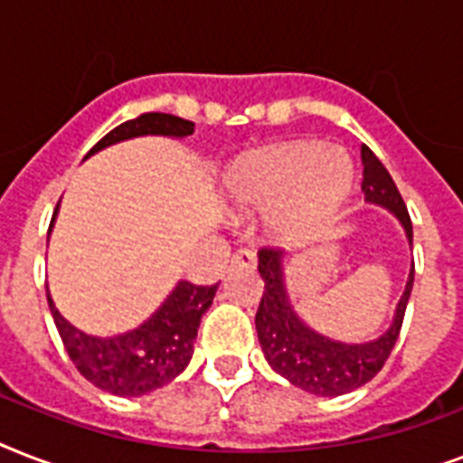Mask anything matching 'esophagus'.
<instances>
[{"label": "esophagus", "instance_id": "34e87169", "mask_svg": "<svg viewBox=\"0 0 463 463\" xmlns=\"http://www.w3.org/2000/svg\"><path fill=\"white\" fill-rule=\"evenodd\" d=\"M231 264H232V267L254 269V267H257V254H254L252 250H247V247H242V250H238V252L232 254Z\"/></svg>", "mask_w": 463, "mask_h": 463}]
</instances>
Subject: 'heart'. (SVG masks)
<instances>
[{
    "instance_id": "b5f03b06",
    "label": "heart",
    "mask_w": 463,
    "mask_h": 463,
    "mask_svg": "<svg viewBox=\"0 0 463 463\" xmlns=\"http://www.w3.org/2000/svg\"><path fill=\"white\" fill-rule=\"evenodd\" d=\"M353 182L351 160L317 144H288L238 160L225 173L232 209L264 211L271 240L298 245L344 202Z\"/></svg>"
}]
</instances>
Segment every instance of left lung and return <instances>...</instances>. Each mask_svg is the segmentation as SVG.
Returning a JSON list of instances; mask_svg holds the SVG:
<instances>
[{"mask_svg": "<svg viewBox=\"0 0 463 463\" xmlns=\"http://www.w3.org/2000/svg\"><path fill=\"white\" fill-rule=\"evenodd\" d=\"M363 192L365 202L384 206L399 218L406 231V238L413 245V225L406 211L399 189L392 175L382 165L380 158L363 144ZM260 274L264 279V296L254 317L257 336L269 365L286 377L290 384L305 389L317 396H341L353 389L363 387L387 363L394 348L399 331H402L406 305L413 290V267H411L406 290L396 305L394 319L382 336L367 344H341L309 329L307 324L296 315L288 300V290L283 281V252L264 247L260 250Z\"/></svg>", "mask_w": 463, "mask_h": 463, "instance_id": "1", "label": "left lung"}]
</instances>
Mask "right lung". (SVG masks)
<instances>
[{
	"label": "right lung",
	"mask_w": 463,
	"mask_h": 463,
	"mask_svg": "<svg viewBox=\"0 0 463 463\" xmlns=\"http://www.w3.org/2000/svg\"><path fill=\"white\" fill-rule=\"evenodd\" d=\"M192 132H194V122L189 119L165 115V112H144L137 119H127L112 132L105 134L103 139L90 148L89 156L118 141L134 139V137L158 134V137L182 139ZM57 209L50 221V231H52ZM50 231H47V238H50ZM216 288L218 283L216 286H194L189 281H180L165 298V303L141 326L108 338L89 336L76 329L74 324H69L60 315V309L54 307L50 293H47V305H50L69 358L86 380L110 394L141 396L173 382L189 365L192 353H194L196 329H199L203 312L213 303Z\"/></svg>",
	"instance_id": "1"
}]
</instances>
